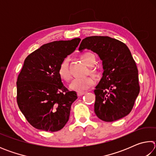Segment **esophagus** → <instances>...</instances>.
<instances>
[{
  "label": "esophagus",
  "instance_id": "esophagus-1",
  "mask_svg": "<svg viewBox=\"0 0 156 156\" xmlns=\"http://www.w3.org/2000/svg\"><path fill=\"white\" fill-rule=\"evenodd\" d=\"M84 94H85V92H84V91H78V93H77V94H78V96H83V95H84Z\"/></svg>",
  "mask_w": 156,
  "mask_h": 156
}]
</instances>
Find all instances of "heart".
Returning a JSON list of instances; mask_svg holds the SVG:
<instances>
[{
	"label": "heart",
	"instance_id": "heart-1",
	"mask_svg": "<svg viewBox=\"0 0 156 156\" xmlns=\"http://www.w3.org/2000/svg\"><path fill=\"white\" fill-rule=\"evenodd\" d=\"M81 60L88 66H93L96 62V57L94 54L91 52H85L81 55ZM69 58L66 57L60 62L58 69V72L60 77L63 80L68 81L71 78V73L69 67ZM91 72L94 75L97 74L96 69H92ZM94 84V80L91 77L84 78H77L73 79L72 83L70 84L69 87L72 90L77 91H83L87 90Z\"/></svg>",
	"mask_w": 156,
	"mask_h": 156
}]
</instances>
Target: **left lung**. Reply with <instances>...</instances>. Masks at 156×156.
Listing matches in <instances>:
<instances>
[{
	"label": "left lung",
	"mask_w": 156,
	"mask_h": 156,
	"mask_svg": "<svg viewBox=\"0 0 156 156\" xmlns=\"http://www.w3.org/2000/svg\"><path fill=\"white\" fill-rule=\"evenodd\" d=\"M91 49L102 60L104 72L94 94V112L105 122L128 115L140 92L138 70L126 44L109 36H89L82 41L79 50Z\"/></svg>",
	"instance_id": "8db88e82"
}]
</instances>
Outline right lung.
I'll list each match as a JSON object with an SVG mask.
<instances>
[{"label":"right lung","mask_w":156,"mask_h":156,"mask_svg":"<svg viewBox=\"0 0 156 156\" xmlns=\"http://www.w3.org/2000/svg\"><path fill=\"white\" fill-rule=\"evenodd\" d=\"M80 42L76 38L44 44L25 58L16 82V99L21 112L34 128L58 131L69 120L77 94L64 86L58 69Z\"/></svg>","instance_id":"right-lung-1"}]
</instances>
